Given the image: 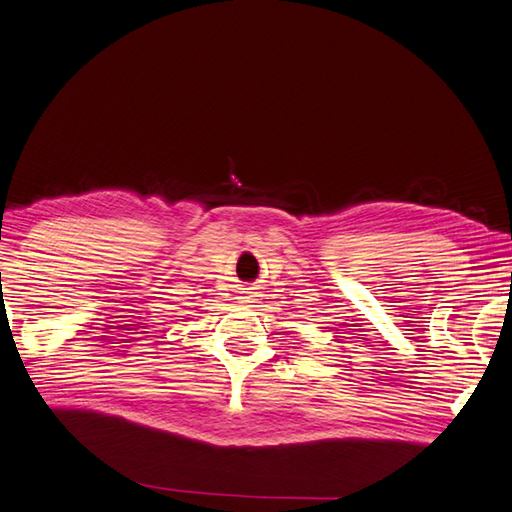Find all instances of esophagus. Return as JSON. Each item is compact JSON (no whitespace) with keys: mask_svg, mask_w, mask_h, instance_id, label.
<instances>
[{"mask_svg":"<svg viewBox=\"0 0 512 512\" xmlns=\"http://www.w3.org/2000/svg\"><path fill=\"white\" fill-rule=\"evenodd\" d=\"M243 299H241V302H245V304H249V302H252V299H254V293H252V289H245L243 291V295H241Z\"/></svg>","mask_w":512,"mask_h":512,"instance_id":"esophagus-1","label":"esophagus"}]
</instances>
